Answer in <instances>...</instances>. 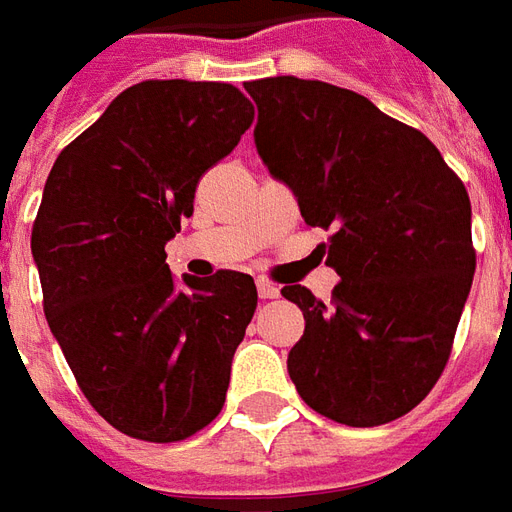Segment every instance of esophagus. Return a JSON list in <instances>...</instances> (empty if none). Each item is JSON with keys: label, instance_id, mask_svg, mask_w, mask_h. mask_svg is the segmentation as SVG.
Returning a JSON list of instances; mask_svg holds the SVG:
<instances>
[{"label": "esophagus", "instance_id": "obj_1", "mask_svg": "<svg viewBox=\"0 0 512 512\" xmlns=\"http://www.w3.org/2000/svg\"><path fill=\"white\" fill-rule=\"evenodd\" d=\"M257 296L260 299H279V288L268 279H257Z\"/></svg>", "mask_w": 512, "mask_h": 512}]
</instances>
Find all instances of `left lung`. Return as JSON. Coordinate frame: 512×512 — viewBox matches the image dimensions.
Returning a JSON list of instances; mask_svg holds the SVG:
<instances>
[{
    "label": "left lung",
    "mask_w": 512,
    "mask_h": 512,
    "mask_svg": "<svg viewBox=\"0 0 512 512\" xmlns=\"http://www.w3.org/2000/svg\"><path fill=\"white\" fill-rule=\"evenodd\" d=\"M255 145L285 180L340 274L332 301L301 285L282 296L304 312L288 354L301 400L351 428L403 417L450 359L477 255L463 180L417 128L354 90L318 79L246 82Z\"/></svg>",
    "instance_id": "obj_1"
}]
</instances>
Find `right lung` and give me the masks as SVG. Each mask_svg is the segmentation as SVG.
Returning <instances> with one entry per match:
<instances>
[{
	"label": "right lung",
	"instance_id": "right-lung-1",
	"mask_svg": "<svg viewBox=\"0 0 512 512\" xmlns=\"http://www.w3.org/2000/svg\"><path fill=\"white\" fill-rule=\"evenodd\" d=\"M252 120L233 84L147 79L49 172L32 224L43 312L90 406L131 439H189L224 406L255 279L222 268L178 290L164 244Z\"/></svg>",
	"mask_w": 512,
	"mask_h": 512
}]
</instances>
